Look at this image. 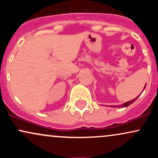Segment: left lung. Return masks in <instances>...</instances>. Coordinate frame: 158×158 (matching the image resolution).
<instances>
[{"instance_id": "1", "label": "left lung", "mask_w": 158, "mask_h": 158, "mask_svg": "<svg viewBox=\"0 0 158 158\" xmlns=\"http://www.w3.org/2000/svg\"><path fill=\"white\" fill-rule=\"evenodd\" d=\"M146 85H145L144 88H143V90H144L145 88H146ZM139 96H138V97H136L135 99H132V100H131V101H128V102H126L123 103V104L122 105V106H119V107H121V108H122V107H127V106H130V105H131L132 103H133L134 102H135V101L136 100V99H137V98L139 97ZM111 107H114V106H111ZM116 107H118V106H116Z\"/></svg>"}]
</instances>
